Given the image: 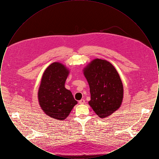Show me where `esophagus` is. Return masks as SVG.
<instances>
[{"label": "esophagus", "instance_id": "1", "mask_svg": "<svg viewBox=\"0 0 159 159\" xmlns=\"http://www.w3.org/2000/svg\"><path fill=\"white\" fill-rule=\"evenodd\" d=\"M84 102H85V100L83 99H82L81 100H80V101H79V103L80 104H84Z\"/></svg>", "mask_w": 159, "mask_h": 159}]
</instances>
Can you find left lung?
I'll return each mask as SVG.
<instances>
[{
	"mask_svg": "<svg viewBox=\"0 0 159 159\" xmlns=\"http://www.w3.org/2000/svg\"><path fill=\"white\" fill-rule=\"evenodd\" d=\"M89 83L91 100L89 104L100 118H106L117 110L123 98L120 77L108 61L95 59L84 68Z\"/></svg>",
	"mask_w": 159,
	"mask_h": 159,
	"instance_id": "obj_1",
	"label": "left lung"
}]
</instances>
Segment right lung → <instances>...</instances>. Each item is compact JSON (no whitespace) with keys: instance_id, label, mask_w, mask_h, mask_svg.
<instances>
[{"instance_id":"1","label":"right lung","mask_w":159,"mask_h":159,"mask_svg":"<svg viewBox=\"0 0 159 159\" xmlns=\"http://www.w3.org/2000/svg\"><path fill=\"white\" fill-rule=\"evenodd\" d=\"M68 74L64 65L53 62L44 71L38 91L42 110L47 116L59 120L66 119L77 104L71 91L65 88Z\"/></svg>"}]
</instances>
